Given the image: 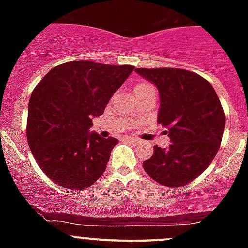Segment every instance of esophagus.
Wrapping results in <instances>:
<instances>
[{"instance_id": "obj_1", "label": "esophagus", "mask_w": 248, "mask_h": 248, "mask_svg": "<svg viewBox=\"0 0 248 248\" xmlns=\"http://www.w3.org/2000/svg\"><path fill=\"white\" fill-rule=\"evenodd\" d=\"M126 140H128V141H130V143H134V144L139 143V139H137V138H133V137H126Z\"/></svg>"}]
</instances>
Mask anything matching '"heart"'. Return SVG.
<instances>
[{
	"label": "heart",
	"mask_w": 248,
	"mask_h": 248,
	"mask_svg": "<svg viewBox=\"0 0 248 248\" xmlns=\"http://www.w3.org/2000/svg\"><path fill=\"white\" fill-rule=\"evenodd\" d=\"M144 85H146V84H144V83H143V84H139V85H137V87H135V88H139V87H144Z\"/></svg>",
	"instance_id": "b5f03b06"
}]
</instances>
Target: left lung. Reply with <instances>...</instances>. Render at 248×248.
Listing matches in <instances>:
<instances>
[{
  "label": "left lung",
  "mask_w": 248,
  "mask_h": 248,
  "mask_svg": "<svg viewBox=\"0 0 248 248\" xmlns=\"http://www.w3.org/2000/svg\"><path fill=\"white\" fill-rule=\"evenodd\" d=\"M159 89L157 123L168 128L169 149L154 146L143 163L146 174L169 187H180L205 171L217 154L225 113L217 94L205 78L180 68H135Z\"/></svg>",
  "instance_id": "1"
}]
</instances>
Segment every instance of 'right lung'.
<instances>
[{
    "label": "right lung",
    "mask_w": 248,
    "mask_h": 248,
    "mask_svg": "<svg viewBox=\"0 0 248 248\" xmlns=\"http://www.w3.org/2000/svg\"><path fill=\"white\" fill-rule=\"evenodd\" d=\"M134 67L72 61L52 68L28 103L27 140L43 172L57 185L83 190L105 171L115 138L89 133Z\"/></svg>",
    "instance_id": "add662e5"
}]
</instances>
